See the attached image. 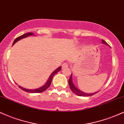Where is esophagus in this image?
Wrapping results in <instances>:
<instances>
[{
	"label": "esophagus",
	"instance_id": "34e87169",
	"mask_svg": "<svg viewBox=\"0 0 124 124\" xmlns=\"http://www.w3.org/2000/svg\"><path fill=\"white\" fill-rule=\"evenodd\" d=\"M68 66H69V64H68L67 62H64V63H63L62 64V68H63V69L67 67Z\"/></svg>",
	"mask_w": 124,
	"mask_h": 124
}]
</instances>
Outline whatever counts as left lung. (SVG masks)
<instances>
[{"label":"left lung","mask_w":124,"mask_h":124,"mask_svg":"<svg viewBox=\"0 0 124 124\" xmlns=\"http://www.w3.org/2000/svg\"><path fill=\"white\" fill-rule=\"evenodd\" d=\"M102 44H107V45H108V44L107 43L106 41H104V40H102ZM69 84L70 85V87L71 90V91H73V92L75 94H76V95H77L78 96H81V97H88V96H91L93 95H94V94H96V93H97H97H94L87 94V93H84V92H83V91H80V90H79L78 89L76 88L73 83V80H72V74H71V75L70 77V78L69 80Z\"/></svg>","instance_id":"1"}]
</instances>
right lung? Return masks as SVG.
I'll use <instances>...</instances> for the list:
<instances>
[{"instance_id": "right-lung-1", "label": "right lung", "mask_w": 124, "mask_h": 124, "mask_svg": "<svg viewBox=\"0 0 124 124\" xmlns=\"http://www.w3.org/2000/svg\"><path fill=\"white\" fill-rule=\"evenodd\" d=\"M32 35H34V34H33V33H26V34H23V35L19 36V37H17V38L15 40V41H13V45H14V44L16 43L17 41H19V40L22 39H23V38H25V37H28V36H32ZM61 69H62V67H58L56 70H55L52 73H51V74L50 75V77L48 78V80H47L46 83V84H44L43 86H42L41 87H40V88H39L35 89V90H28V89L23 88V87H20V86H19V87L20 89H22V90H23V91H26V92H27V93H39L43 92V91H45V90H46L47 89L50 87V84L51 83V81H52L53 78L54 76V75L56 74L59 71H60Z\"/></svg>"}]
</instances>
